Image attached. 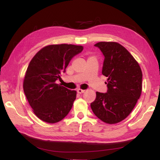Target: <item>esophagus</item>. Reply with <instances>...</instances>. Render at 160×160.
Listing matches in <instances>:
<instances>
[{
    "instance_id": "34e87169",
    "label": "esophagus",
    "mask_w": 160,
    "mask_h": 160,
    "mask_svg": "<svg viewBox=\"0 0 160 160\" xmlns=\"http://www.w3.org/2000/svg\"><path fill=\"white\" fill-rule=\"evenodd\" d=\"M77 92L78 93H79V94H81V93H83L84 92H85V90H82V89H80V88H79V89H77Z\"/></svg>"
}]
</instances>
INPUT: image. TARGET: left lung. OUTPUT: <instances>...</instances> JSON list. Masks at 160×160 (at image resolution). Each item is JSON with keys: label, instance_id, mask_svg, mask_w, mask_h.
Instances as JSON below:
<instances>
[{"label": "left lung", "instance_id": "left-lung-1", "mask_svg": "<svg viewBox=\"0 0 160 160\" xmlns=\"http://www.w3.org/2000/svg\"><path fill=\"white\" fill-rule=\"evenodd\" d=\"M94 46L104 56L102 74L108 78V90L96 92L91 108L103 122L119 123L130 115L141 95L142 70L134 57L118 43L99 42Z\"/></svg>", "mask_w": 160, "mask_h": 160}]
</instances>
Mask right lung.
<instances>
[{"label":"right lung","mask_w":160,"mask_h":160,"mask_svg":"<svg viewBox=\"0 0 160 160\" xmlns=\"http://www.w3.org/2000/svg\"><path fill=\"white\" fill-rule=\"evenodd\" d=\"M81 45H50L32 58L26 71L23 90L37 117L54 123L66 117L76 99L77 92L57 83L61 74L75 55L83 50Z\"/></svg>","instance_id":"obj_1"}]
</instances>
